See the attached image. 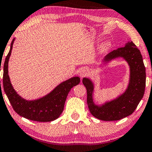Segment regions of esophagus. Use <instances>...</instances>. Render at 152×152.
Masks as SVG:
<instances>
[{
  "mask_svg": "<svg viewBox=\"0 0 152 152\" xmlns=\"http://www.w3.org/2000/svg\"><path fill=\"white\" fill-rule=\"evenodd\" d=\"M88 71H87L86 69H80V71H79V76L81 78L85 77V76L88 75Z\"/></svg>",
  "mask_w": 152,
  "mask_h": 152,
  "instance_id": "obj_1",
  "label": "esophagus"
}]
</instances>
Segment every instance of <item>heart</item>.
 <instances>
[{
    "mask_svg": "<svg viewBox=\"0 0 152 152\" xmlns=\"http://www.w3.org/2000/svg\"><path fill=\"white\" fill-rule=\"evenodd\" d=\"M109 43H104V44L102 45V46H101V50H102V52L105 51V50L107 49L108 48H109Z\"/></svg>",
    "mask_w": 152,
    "mask_h": 152,
    "instance_id": "heart-1",
    "label": "heart"
}]
</instances>
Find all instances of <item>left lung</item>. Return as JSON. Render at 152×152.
I'll return each mask as SVG.
<instances>
[{
	"instance_id": "obj_1",
	"label": "left lung",
	"mask_w": 152,
	"mask_h": 152,
	"mask_svg": "<svg viewBox=\"0 0 152 152\" xmlns=\"http://www.w3.org/2000/svg\"><path fill=\"white\" fill-rule=\"evenodd\" d=\"M122 57L130 67V79L126 91L117 99L102 106L96 105L93 100L94 84L89 78H83V85L87 91V104L94 117L102 121H117L129 116L135 111L144 96L146 86V69L140 50L131 41L126 46L112 50L106 56L104 62Z\"/></svg>"
}]
</instances>
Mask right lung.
Listing matches in <instances>:
<instances>
[{
  "instance_id": "1",
  "label": "right lung",
  "mask_w": 152,
  "mask_h": 152,
  "mask_svg": "<svg viewBox=\"0 0 152 152\" xmlns=\"http://www.w3.org/2000/svg\"><path fill=\"white\" fill-rule=\"evenodd\" d=\"M14 39L10 44L9 53L3 65V89L12 107L17 114L29 120L41 122L53 121L59 117L64 108L69 92L73 87L80 83V78L73 77L62 82L50 93L41 99L27 101L16 93L10 83L8 76V61L11 54Z\"/></svg>"
}]
</instances>
